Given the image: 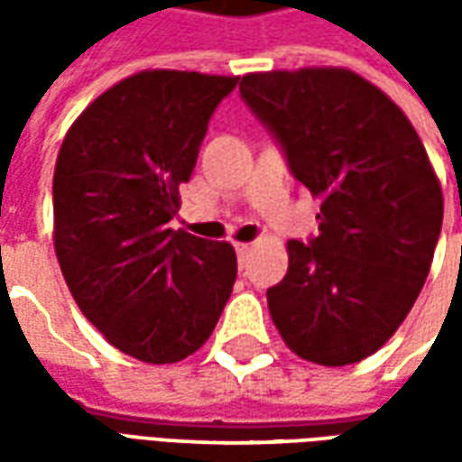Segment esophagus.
Returning a JSON list of instances; mask_svg holds the SVG:
<instances>
[{"label":"esophagus","instance_id":"1","mask_svg":"<svg viewBox=\"0 0 462 462\" xmlns=\"http://www.w3.org/2000/svg\"><path fill=\"white\" fill-rule=\"evenodd\" d=\"M235 252H237V260H240V264H242V262L250 257L252 245H247V242H237V245H235Z\"/></svg>","mask_w":462,"mask_h":462}]
</instances>
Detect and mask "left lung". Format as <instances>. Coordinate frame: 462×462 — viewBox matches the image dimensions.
<instances>
[{
    "label": "left lung",
    "instance_id": "obj_1",
    "mask_svg": "<svg viewBox=\"0 0 462 462\" xmlns=\"http://www.w3.org/2000/svg\"><path fill=\"white\" fill-rule=\"evenodd\" d=\"M242 101L319 198V235L290 240V270L267 290L284 344L321 366L383 346L423 290L443 192L403 111L348 69L247 74Z\"/></svg>",
    "mask_w": 462,
    "mask_h": 462
}]
</instances>
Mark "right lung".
I'll list each match as a JSON object with an SVG mask.
<instances>
[{"instance_id": "1", "label": "right lung", "mask_w": 462, "mask_h": 462, "mask_svg": "<svg viewBox=\"0 0 462 462\" xmlns=\"http://www.w3.org/2000/svg\"><path fill=\"white\" fill-rule=\"evenodd\" d=\"M237 76L141 71L76 118L54 171V247L79 310L108 344L175 364L230 300L227 242L172 230L215 108Z\"/></svg>"}]
</instances>
